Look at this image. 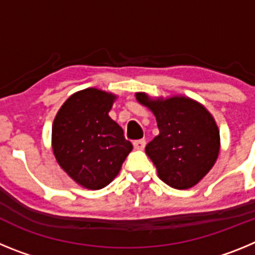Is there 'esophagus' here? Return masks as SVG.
<instances>
[{"mask_svg":"<svg viewBox=\"0 0 255 255\" xmlns=\"http://www.w3.org/2000/svg\"><path fill=\"white\" fill-rule=\"evenodd\" d=\"M132 145H134L135 149H144V147H145V140H144V139L134 140L132 141Z\"/></svg>","mask_w":255,"mask_h":255,"instance_id":"1","label":"esophagus"}]
</instances>
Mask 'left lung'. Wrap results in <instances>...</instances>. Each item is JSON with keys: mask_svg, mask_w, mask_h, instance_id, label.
I'll use <instances>...</instances> for the list:
<instances>
[{"mask_svg": "<svg viewBox=\"0 0 255 255\" xmlns=\"http://www.w3.org/2000/svg\"><path fill=\"white\" fill-rule=\"evenodd\" d=\"M136 100L154 114L159 134L147 144L159 179L175 189H189L206 176L220 152V132L202 105L185 97L150 101L144 93Z\"/></svg>", "mask_w": 255, "mask_h": 255, "instance_id": "left-lung-1", "label": "left lung"}]
</instances>
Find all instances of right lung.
Returning a JSON list of instances; mask_svg holds the SVG:
<instances>
[{"instance_id": "obj_1", "label": "right lung", "mask_w": 255, "mask_h": 255, "mask_svg": "<svg viewBox=\"0 0 255 255\" xmlns=\"http://www.w3.org/2000/svg\"><path fill=\"white\" fill-rule=\"evenodd\" d=\"M115 96L96 88L73 94L60 108L52 128L58 164L87 189H102L116 177L132 149L108 112Z\"/></svg>"}]
</instances>
